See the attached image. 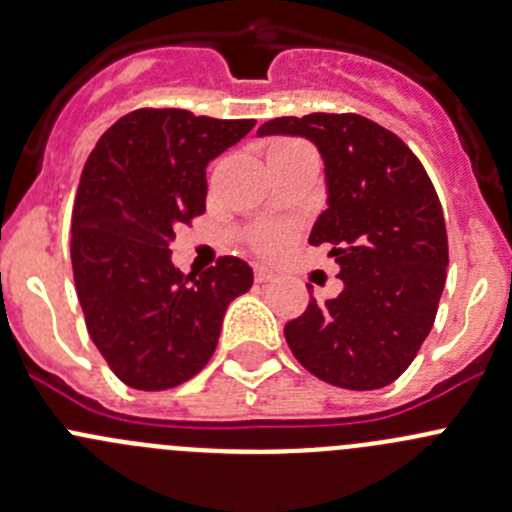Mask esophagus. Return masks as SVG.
<instances>
[{
  "label": "esophagus",
  "instance_id": "esophagus-1",
  "mask_svg": "<svg viewBox=\"0 0 512 512\" xmlns=\"http://www.w3.org/2000/svg\"><path fill=\"white\" fill-rule=\"evenodd\" d=\"M272 280H275V272H272L270 267L255 265V282H260V285H265V282H272Z\"/></svg>",
  "mask_w": 512,
  "mask_h": 512
}]
</instances>
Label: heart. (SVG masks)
I'll return each instance as SVG.
<instances>
[{
    "label": "heart",
    "mask_w": 512,
    "mask_h": 512,
    "mask_svg": "<svg viewBox=\"0 0 512 512\" xmlns=\"http://www.w3.org/2000/svg\"><path fill=\"white\" fill-rule=\"evenodd\" d=\"M294 148H302V143L297 141H275L270 146V156L275 153H285V151H294ZM294 237V230L287 225H267L262 230H257L252 235V247L262 255H277L289 245V240Z\"/></svg>",
    "instance_id": "1"
}]
</instances>
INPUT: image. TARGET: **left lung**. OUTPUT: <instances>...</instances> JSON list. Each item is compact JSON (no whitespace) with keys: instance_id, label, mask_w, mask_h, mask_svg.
<instances>
[{"instance_id":"8db88e82","label":"left lung","mask_w":512,"mask_h":512,"mask_svg":"<svg viewBox=\"0 0 512 512\" xmlns=\"http://www.w3.org/2000/svg\"><path fill=\"white\" fill-rule=\"evenodd\" d=\"M257 136H302L324 160L327 210L309 245H327L344 289L285 324L299 364L317 379L371 391L399 379L436 319L448 237L431 178L396 133L359 113L262 123Z\"/></svg>"}]
</instances>
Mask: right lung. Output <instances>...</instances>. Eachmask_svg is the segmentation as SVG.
Returning a JSON list of instances; mask_svg holds the SVG:
<instances>
[{"label":"right lung","mask_w":512,"mask_h":512,"mask_svg":"<svg viewBox=\"0 0 512 512\" xmlns=\"http://www.w3.org/2000/svg\"><path fill=\"white\" fill-rule=\"evenodd\" d=\"M255 121L138 108L91 151L71 215V265L86 329L113 374L141 391L193 379L218 347L227 304L252 287L240 257L195 277L170 260L175 227L205 213V168Z\"/></svg>","instance_id":"add662e5"}]
</instances>
